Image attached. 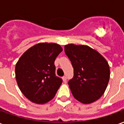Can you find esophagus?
Returning a JSON list of instances; mask_svg holds the SVG:
<instances>
[{
  "label": "esophagus",
  "mask_w": 124,
  "mask_h": 124,
  "mask_svg": "<svg viewBox=\"0 0 124 124\" xmlns=\"http://www.w3.org/2000/svg\"><path fill=\"white\" fill-rule=\"evenodd\" d=\"M62 80L64 82H66V76H63L62 77Z\"/></svg>",
  "instance_id": "esophagus-1"
}]
</instances>
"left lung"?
Wrapping results in <instances>:
<instances>
[{"instance_id":"obj_1","label":"left lung","mask_w":124,"mask_h":124,"mask_svg":"<svg viewBox=\"0 0 124 124\" xmlns=\"http://www.w3.org/2000/svg\"><path fill=\"white\" fill-rule=\"evenodd\" d=\"M64 49L74 68V77L68 82L73 96L84 104L98 100L109 82L110 71L107 60L87 45L68 44Z\"/></svg>"}]
</instances>
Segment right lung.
<instances>
[{"instance_id": "1", "label": "right lung", "mask_w": 124, "mask_h": 124, "mask_svg": "<svg viewBox=\"0 0 124 124\" xmlns=\"http://www.w3.org/2000/svg\"><path fill=\"white\" fill-rule=\"evenodd\" d=\"M62 51L56 43L40 42L28 48L16 64L18 88L33 103L46 104L54 98L62 80L55 75L54 61Z\"/></svg>"}]
</instances>
